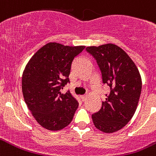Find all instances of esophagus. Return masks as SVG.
I'll use <instances>...</instances> for the list:
<instances>
[{"mask_svg": "<svg viewBox=\"0 0 156 156\" xmlns=\"http://www.w3.org/2000/svg\"><path fill=\"white\" fill-rule=\"evenodd\" d=\"M80 98H81V99L82 100V101H84L86 100V98H87V96H86V95H81Z\"/></svg>", "mask_w": 156, "mask_h": 156, "instance_id": "esophagus-1", "label": "esophagus"}]
</instances>
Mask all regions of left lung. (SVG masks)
Listing matches in <instances>:
<instances>
[{
	"label": "left lung",
	"mask_w": 156,
	"mask_h": 156,
	"mask_svg": "<svg viewBox=\"0 0 156 156\" xmlns=\"http://www.w3.org/2000/svg\"><path fill=\"white\" fill-rule=\"evenodd\" d=\"M86 50L96 59L103 83L110 88L92 120L102 132H116L127 124L137 108L142 90L140 72L126 52L115 44L88 46Z\"/></svg>",
	"instance_id": "8db88e82"
}]
</instances>
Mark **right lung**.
Instances as JSON below:
<instances>
[{"label":"right lung","instance_id":"1","mask_svg":"<svg viewBox=\"0 0 156 156\" xmlns=\"http://www.w3.org/2000/svg\"><path fill=\"white\" fill-rule=\"evenodd\" d=\"M84 49V46L49 43L32 56L24 69V101L35 120L45 129L61 130L73 119L78 102L69 90L62 94L61 89L70 82L72 62Z\"/></svg>","mask_w":156,"mask_h":156}]
</instances>
